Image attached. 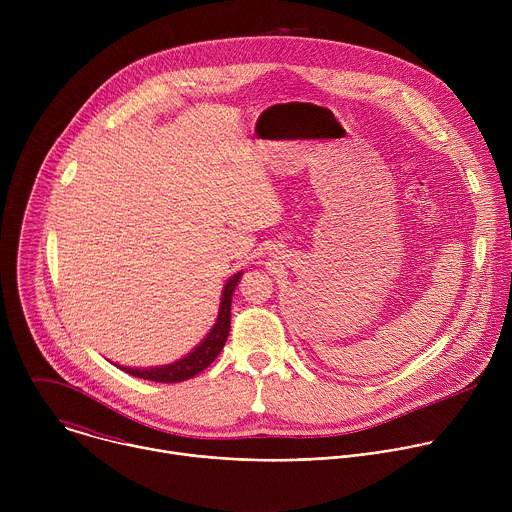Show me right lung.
Instances as JSON below:
<instances>
[{
    "label": "right lung",
    "instance_id": "right-lung-1",
    "mask_svg": "<svg viewBox=\"0 0 512 512\" xmlns=\"http://www.w3.org/2000/svg\"><path fill=\"white\" fill-rule=\"evenodd\" d=\"M241 279V273L233 275L223 291L221 298V310H218L216 324L208 332V336L182 360L166 364V367H156V369H129V367H119L121 371L129 373L131 377L145 379V381H156V383H182L198 373H202L206 367H210L212 360L218 356V352L223 350L229 330H231V302H233V291Z\"/></svg>",
    "mask_w": 512,
    "mask_h": 512
}]
</instances>
